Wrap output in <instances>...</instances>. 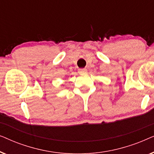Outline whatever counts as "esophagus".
<instances>
[{
	"label": "esophagus",
	"mask_w": 154,
	"mask_h": 154,
	"mask_svg": "<svg viewBox=\"0 0 154 154\" xmlns=\"http://www.w3.org/2000/svg\"><path fill=\"white\" fill-rule=\"evenodd\" d=\"M87 72V69H80L79 70V73H85Z\"/></svg>",
	"instance_id": "34e87169"
}]
</instances>
